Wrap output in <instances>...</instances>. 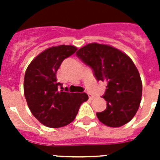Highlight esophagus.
<instances>
[{"label": "esophagus", "instance_id": "esophagus-1", "mask_svg": "<svg viewBox=\"0 0 160 160\" xmlns=\"http://www.w3.org/2000/svg\"><path fill=\"white\" fill-rule=\"evenodd\" d=\"M88 96H89V98H90V99H93V98H94V96L92 94H90V93H88Z\"/></svg>", "mask_w": 160, "mask_h": 160}]
</instances>
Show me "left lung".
<instances>
[{"mask_svg":"<svg viewBox=\"0 0 160 160\" xmlns=\"http://www.w3.org/2000/svg\"><path fill=\"white\" fill-rule=\"evenodd\" d=\"M76 55L92 68L98 81L107 83L102 97L107 107L96 114L98 120L110 128L129 122L140 105L142 90L140 75L131 58L113 46L98 43L87 44Z\"/></svg>","mask_w":160,"mask_h":160,"instance_id":"obj_1","label":"left lung"}]
</instances>
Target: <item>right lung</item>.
<instances>
[{
  "mask_svg": "<svg viewBox=\"0 0 160 160\" xmlns=\"http://www.w3.org/2000/svg\"><path fill=\"white\" fill-rule=\"evenodd\" d=\"M73 46L48 48L28 66L24 79V94L32 115L48 128H62L75 118L86 93H69L58 82L57 71L62 61L77 50ZM61 87L62 90L60 87Z\"/></svg>",
  "mask_w": 160,
  "mask_h": 160,
  "instance_id": "right-lung-1",
  "label": "right lung"
}]
</instances>
